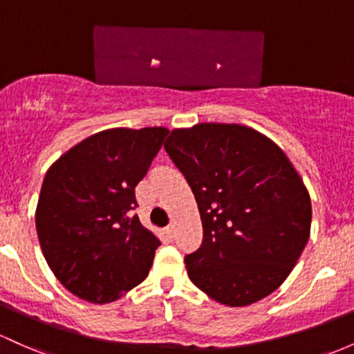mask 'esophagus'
<instances>
[{
	"label": "esophagus",
	"instance_id": "34e87169",
	"mask_svg": "<svg viewBox=\"0 0 354 354\" xmlns=\"http://www.w3.org/2000/svg\"><path fill=\"white\" fill-rule=\"evenodd\" d=\"M166 235H168L169 240H173L174 236H176V230H174V225H169V227H166Z\"/></svg>",
	"mask_w": 354,
	"mask_h": 354
}]
</instances>
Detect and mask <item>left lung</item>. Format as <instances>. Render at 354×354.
Segmentation results:
<instances>
[{
    "instance_id": "left-lung-1",
    "label": "left lung",
    "mask_w": 354,
    "mask_h": 354,
    "mask_svg": "<svg viewBox=\"0 0 354 354\" xmlns=\"http://www.w3.org/2000/svg\"><path fill=\"white\" fill-rule=\"evenodd\" d=\"M165 149L196 198L203 242L185 263L189 281L225 306L274 292L301 257L310 198L284 151L240 124L174 129Z\"/></svg>"
}]
</instances>
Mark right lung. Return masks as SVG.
<instances>
[{"instance_id":"obj_1","label":"right lung","mask_w":354,"mask_h":354,"mask_svg":"<svg viewBox=\"0 0 354 354\" xmlns=\"http://www.w3.org/2000/svg\"><path fill=\"white\" fill-rule=\"evenodd\" d=\"M169 131L107 129L84 139L46 171L37 207L44 257L65 289L95 304L141 284L161 242L134 209V188L146 176Z\"/></svg>"}]
</instances>
